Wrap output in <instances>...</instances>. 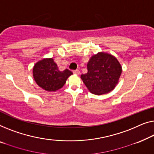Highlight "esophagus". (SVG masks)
<instances>
[{
  "mask_svg": "<svg viewBox=\"0 0 154 154\" xmlns=\"http://www.w3.org/2000/svg\"><path fill=\"white\" fill-rule=\"evenodd\" d=\"M73 73H74V74H75V75H79L80 71L79 70H75L73 71Z\"/></svg>",
  "mask_w": 154,
  "mask_h": 154,
  "instance_id": "34e87169",
  "label": "esophagus"
}]
</instances>
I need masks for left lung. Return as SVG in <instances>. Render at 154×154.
<instances>
[{
	"label": "left lung",
	"instance_id": "left-lung-1",
	"mask_svg": "<svg viewBox=\"0 0 154 154\" xmlns=\"http://www.w3.org/2000/svg\"><path fill=\"white\" fill-rule=\"evenodd\" d=\"M87 70V73L82 75L81 78L90 92L96 95L105 94L113 90L122 72L117 59L103 52L91 58Z\"/></svg>",
	"mask_w": 154,
	"mask_h": 154
}]
</instances>
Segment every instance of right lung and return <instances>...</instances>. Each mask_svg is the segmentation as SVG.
Masks as SVG:
<instances>
[{"mask_svg":"<svg viewBox=\"0 0 154 154\" xmlns=\"http://www.w3.org/2000/svg\"><path fill=\"white\" fill-rule=\"evenodd\" d=\"M33 77L37 84L47 91H56L64 86L72 72L68 69L58 70L52 58H46L37 63L33 68Z\"/></svg>","mask_w":154,"mask_h":154,"instance_id":"add662e5","label":"right lung"}]
</instances>
